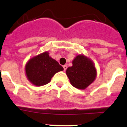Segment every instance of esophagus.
<instances>
[{
  "instance_id": "1",
  "label": "esophagus",
  "mask_w": 127,
  "mask_h": 127,
  "mask_svg": "<svg viewBox=\"0 0 127 127\" xmlns=\"http://www.w3.org/2000/svg\"><path fill=\"white\" fill-rule=\"evenodd\" d=\"M63 68H64V71H66V68H67V65H64L63 66Z\"/></svg>"
}]
</instances>
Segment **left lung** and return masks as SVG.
Masks as SVG:
<instances>
[{"mask_svg": "<svg viewBox=\"0 0 127 127\" xmlns=\"http://www.w3.org/2000/svg\"><path fill=\"white\" fill-rule=\"evenodd\" d=\"M66 75L73 87L84 90L94 82L97 72L94 64L87 56L79 54L73 61V66L66 71Z\"/></svg>", "mask_w": 127, "mask_h": 127, "instance_id": "1", "label": "left lung"}]
</instances>
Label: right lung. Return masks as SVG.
I'll use <instances>...</instances> for the list:
<instances>
[{
	"mask_svg": "<svg viewBox=\"0 0 127 127\" xmlns=\"http://www.w3.org/2000/svg\"><path fill=\"white\" fill-rule=\"evenodd\" d=\"M61 71H63V67L52 59L48 52L32 58L25 65L28 79L36 86L48 83L55 73Z\"/></svg>",
	"mask_w": 127,
	"mask_h": 127,
	"instance_id": "right-lung-1",
	"label": "right lung"
}]
</instances>
